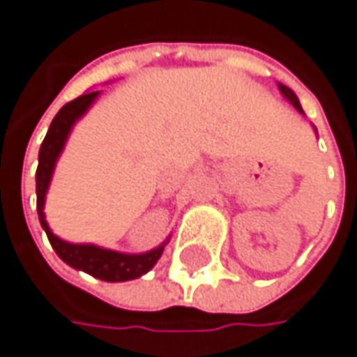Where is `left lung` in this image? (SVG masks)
I'll use <instances>...</instances> for the list:
<instances>
[{
  "instance_id": "left-lung-1",
  "label": "left lung",
  "mask_w": 357,
  "mask_h": 357,
  "mask_svg": "<svg viewBox=\"0 0 357 357\" xmlns=\"http://www.w3.org/2000/svg\"><path fill=\"white\" fill-rule=\"evenodd\" d=\"M277 86H279L281 96L287 100L289 104H294V108L299 112V114H305V112H303V108H301V104H299V100H297V96H295L294 90H291V88H287V86H283V84H277Z\"/></svg>"
}]
</instances>
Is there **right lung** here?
Instances as JSON below:
<instances>
[{
  "label": "right lung",
  "instance_id": "obj_1",
  "mask_svg": "<svg viewBox=\"0 0 357 357\" xmlns=\"http://www.w3.org/2000/svg\"><path fill=\"white\" fill-rule=\"evenodd\" d=\"M100 92H86L80 98L72 100L63 106L62 110L56 114V118L50 124V130L45 134L44 142L40 146V156H38V170H36V195H38V217L42 229L45 231L47 239L52 243L54 251L58 253V257L62 259L63 263H68L74 269H80L88 275L102 279V281H130L136 277L149 273L152 267L156 265V261L160 259L165 245L169 239L162 241L158 247H154L146 253H120V251H112V249H104L92 243H68V241L60 239L58 235L52 233L50 225L45 221V192L50 188L52 176H54V169L56 162L62 154L66 140L72 132L74 124L80 120L90 106L96 102Z\"/></svg>",
  "mask_w": 357,
  "mask_h": 357
}]
</instances>
